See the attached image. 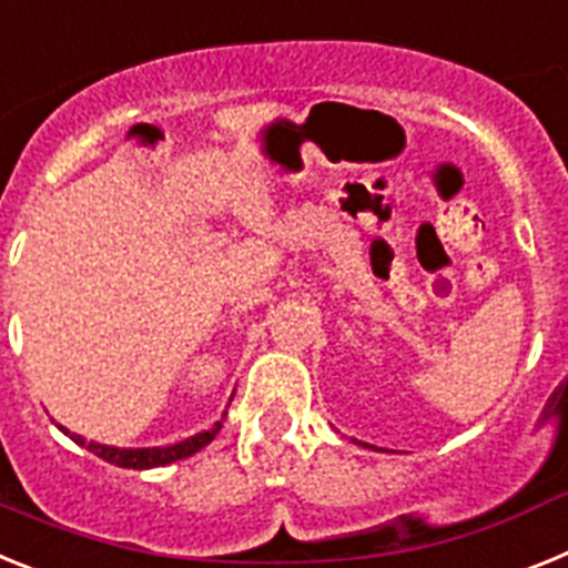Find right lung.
Wrapping results in <instances>:
<instances>
[{"instance_id":"add662e5","label":"right lung","mask_w":568,"mask_h":568,"mask_svg":"<svg viewBox=\"0 0 568 568\" xmlns=\"http://www.w3.org/2000/svg\"><path fill=\"white\" fill-rule=\"evenodd\" d=\"M220 428H223V423H214L209 432H202V434H196V437H189V440H182V443H176V446H165V448H113V446H100V443L82 440L79 434H71V437H73V443L85 446L88 452H93V455L102 457V460L113 463V466L156 468V466H168V463H174V460H185V457H191L194 452H200L202 446H209Z\"/></svg>"}]
</instances>
